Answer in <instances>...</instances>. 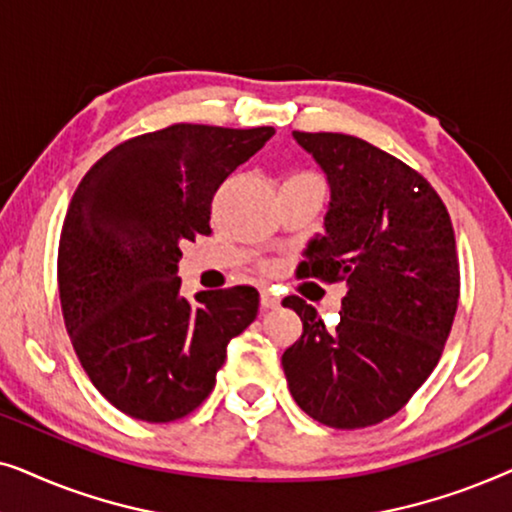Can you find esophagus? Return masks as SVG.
Masks as SVG:
<instances>
[{"label": "esophagus", "mask_w": 512, "mask_h": 512, "mask_svg": "<svg viewBox=\"0 0 512 512\" xmlns=\"http://www.w3.org/2000/svg\"><path fill=\"white\" fill-rule=\"evenodd\" d=\"M261 305L265 307V310H272V307L279 305V296H277V293H272L270 289H263L261 291Z\"/></svg>", "instance_id": "34e87169"}]
</instances>
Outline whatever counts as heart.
<instances>
[{
    "instance_id": "heart-1",
    "label": "heart",
    "mask_w": 512,
    "mask_h": 512,
    "mask_svg": "<svg viewBox=\"0 0 512 512\" xmlns=\"http://www.w3.org/2000/svg\"><path fill=\"white\" fill-rule=\"evenodd\" d=\"M303 181H319L314 174H307V172H298V174H291V177H286L284 184H303Z\"/></svg>"
}]
</instances>
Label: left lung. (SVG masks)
Masks as SVG:
<instances>
[{"instance_id":"1","label":"left lung","mask_w":512,"mask_h":512,"mask_svg":"<svg viewBox=\"0 0 512 512\" xmlns=\"http://www.w3.org/2000/svg\"><path fill=\"white\" fill-rule=\"evenodd\" d=\"M326 174L324 235L305 275L345 282L340 321L326 328L303 298L286 296L303 335L282 368L300 410L333 429L396 415L443 354L459 303L450 214L422 174L340 132H293Z\"/></svg>"}]
</instances>
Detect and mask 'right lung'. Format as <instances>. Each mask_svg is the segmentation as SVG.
<instances>
[{
  "label": "right lung",
  "mask_w": 512,
  "mask_h": 512,
  "mask_svg": "<svg viewBox=\"0 0 512 512\" xmlns=\"http://www.w3.org/2000/svg\"><path fill=\"white\" fill-rule=\"evenodd\" d=\"M275 128L177 123L132 137L81 179L58 247L62 317L95 389L142 422L186 417L214 389L228 342L258 314L254 286L181 296V244L209 235L226 177Z\"/></svg>",
  "instance_id": "1"
}]
</instances>
